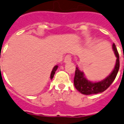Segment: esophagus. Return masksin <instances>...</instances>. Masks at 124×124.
Masks as SVG:
<instances>
[{
  "mask_svg": "<svg viewBox=\"0 0 124 124\" xmlns=\"http://www.w3.org/2000/svg\"><path fill=\"white\" fill-rule=\"evenodd\" d=\"M71 61V56L70 55H67L64 59V62L65 63H69Z\"/></svg>",
  "mask_w": 124,
  "mask_h": 124,
  "instance_id": "34e87169",
  "label": "esophagus"
}]
</instances>
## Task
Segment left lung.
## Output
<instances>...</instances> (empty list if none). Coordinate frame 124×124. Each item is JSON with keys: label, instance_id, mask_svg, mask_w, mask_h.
I'll return each instance as SVG.
<instances>
[{"label": "left lung", "instance_id": "obj_1", "mask_svg": "<svg viewBox=\"0 0 124 124\" xmlns=\"http://www.w3.org/2000/svg\"><path fill=\"white\" fill-rule=\"evenodd\" d=\"M112 49L117 58L116 65L110 75L103 80L98 82H92L88 81L84 76L83 72L81 71L78 67H76L74 78V85L78 91L84 95L100 93L106 90L113 83L116 78L120 68V57L116 45L114 43L112 45Z\"/></svg>", "mask_w": 124, "mask_h": 124}]
</instances>
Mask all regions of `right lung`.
<instances>
[{
  "label": "right lung",
  "mask_w": 124,
  "mask_h": 124,
  "mask_svg": "<svg viewBox=\"0 0 124 124\" xmlns=\"http://www.w3.org/2000/svg\"><path fill=\"white\" fill-rule=\"evenodd\" d=\"M57 68H58V65H55V66L53 67L52 71H51V77H50L51 79L53 78V76H54V75H55V71H56V70L57 69Z\"/></svg>",
  "instance_id": "1"
}]
</instances>
